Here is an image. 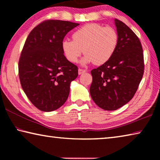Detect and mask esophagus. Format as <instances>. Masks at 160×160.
Segmentation results:
<instances>
[{
  "label": "esophagus",
  "instance_id": "obj_1",
  "mask_svg": "<svg viewBox=\"0 0 160 160\" xmlns=\"http://www.w3.org/2000/svg\"><path fill=\"white\" fill-rule=\"evenodd\" d=\"M86 70H83V69H81V68H79L78 69V74L79 75H81L84 73V72H85Z\"/></svg>",
  "mask_w": 160,
  "mask_h": 160
}]
</instances>
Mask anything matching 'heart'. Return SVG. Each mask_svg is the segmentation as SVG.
<instances>
[{
    "label": "heart",
    "instance_id": "heart-1",
    "mask_svg": "<svg viewBox=\"0 0 160 160\" xmlns=\"http://www.w3.org/2000/svg\"><path fill=\"white\" fill-rule=\"evenodd\" d=\"M72 40H64L61 48L65 57L75 63L83 52L82 63H94L100 66L112 58L117 47L118 34L112 27L97 23L86 24L72 34Z\"/></svg>",
    "mask_w": 160,
    "mask_h": 160
}]
</instances>
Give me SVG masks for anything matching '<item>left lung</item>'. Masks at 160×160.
<instances>
[{"mask_svg":"<svg viewBox=\"0 0 160 160\" xmlns=\"http://www.w3.org/2000/svg\"><path fill=\"white\" fill-rule=\"evenodd\" d=\"M118 42L109 61L91 70L92 99L97 106L114 111L127 104L138 88L144 73V57L139 38L123 22L114 19Z\"/></svg>","mask_w":160,"mask_h":160,"instance_id":"1","label":"left lung"}]
</instances>
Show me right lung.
<instances>
[{"label":"right lung","mask_w":160,"mask_h":160,"mask_svg":"<svg viewBox=\"0 0 160 160\" xmlns=\"http://www.w3.org/2000/svg\"><path fill=\"white\" fill-rule=\"evenodd\" d=\"M78 23L47 20L27 38L18 63L22 88L32 104L42 112L60 108L68 97L70 84L78 75L77 66L65 57L61 44Z\"/></svg>","instance_id":"right-lung-1"}]
</instances>
